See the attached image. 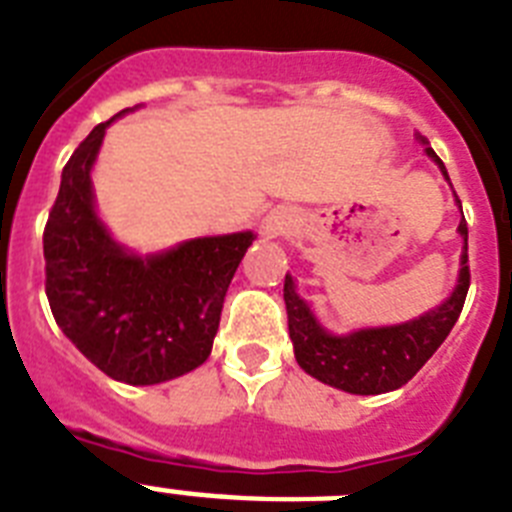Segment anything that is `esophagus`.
<instances>
[{"label":"esophagus","mask_w":512,"mask_h":512,"mask_svg":"<svg viewBox=\"0 0 512 512\" xmlns=\"http://www.w3.org/2000/svg\"><path fill=\"white\" fill-rule=\"evenodd\" d=\"M289 225H292V215H289V210H274L269 217H266L264 230L269 235H282L287 233Z\"/></svg>","instance_id":"34e87169"}]
</instances>
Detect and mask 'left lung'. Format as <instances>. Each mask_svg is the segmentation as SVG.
<instances>
[{"instance_id":"1","label":"left lung","mask_w":512,"mask_h":512,"mask_svg":"<svg viewBox=\"0 0 512 512\" xmlns=\"http://www.w3.org/2000/svg\"><path fill=\"white\" fill-rule=\"evenodd\" d=\"M425 153L441 166L443 176L446 166L436 156L433 148ZM459 202V197H456ZM459 233L467 238V220L459 223ZM469 253L464 246L461 256L459 284L454 295L443 302L438 310L410 323L392 325V328L359 330L351 336H330L315 323L310 307L295 295L292 277H284V302H287L289 338L295 343V359L310 377L338 387L351 395H382L408 384L423 364L436 354V348L446 341L454 323L459 320L461 307L469 292Z\"/></svg>"}]
</instances>
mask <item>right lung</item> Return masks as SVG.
Returning <instances> with one entry per match:
<instances>
[{
  "mask_svg": "<svg viewBox=\"0 0 512 512\" xmlns=\"http://www.w3.org/2000/svg\"><path fill=\"white\" fill-rule=\"evenodd\" d=\"M115 117L99 122L63 166L43 230L45 295L58 328L107 377L158 384L207 361L253 233L194 238L148 259L122 251L94 215L89 179Z\"/></svg>",
  "mask_w": 512,
  "mask_h": 512,
  "instance_id": "obj_1",
  "label": "right lung"
}]
</instances>
